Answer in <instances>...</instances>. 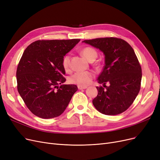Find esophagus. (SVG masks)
Masks as SVG:
<instances>
[{
    "label": "esophagus",
    "instance_id": "34e87169",
    "mask_svg": "<svg viewBox=\"0 0 160 160\" xmlns=\"http://www.w3.org/2000/svg\"><path fill=\"white\" fill-rule=\"evenodd\" d=\"M78 88L79 90H83L87 88V86H78Z\"/></svg>",
    "mask_w": 160,
    "mask_h": 160
}]
</instances>
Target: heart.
Returning a JSON list of instances; mask_svg holds the SVG:
<instances>
[{
    "mask_svg": "<svg viewBox=\"0 0 160 160\" xmlns=\"http://www.w3.org/2000/svg\"><path fill=\"white\" fill-rule=\"evenodd\" d=\"M81 54L90 62H93L98 56L97 51L90 46H86L81 50ZM62 65L65 70H68L70 66V56L66 54L62 60ZM94 74L92 72H78L69 77V82L71 84L82 86L88 85L94 78Z\"/></svg>",
    "mask_w": 160,
    "mask_h": 160,
    "instance_id": "obj_1",
    "label": "heart"
}]
</instances>
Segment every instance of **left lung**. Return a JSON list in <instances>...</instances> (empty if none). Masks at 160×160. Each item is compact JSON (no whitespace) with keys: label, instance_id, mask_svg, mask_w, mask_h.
Masks as SVG:
<instances>
[{"label":"left lung","instance_id":"8db88e82","mask_svg":"<svg viewBox=\"0 0 160 160\" xmlns=\"http://www.w3.org/2000/svg\"><path fill=\"white\" fill-rule=\"evenodd\" d=\"M83 42L99 48L105 55V65L98 82V96L92 104L98 111L114 116L125 112L138 96L141 87L142 68L132 46L115 37L85 40ZM109 85L106 87L105 84Z\"/></svg>","mask_w":160,"mask_h":160}]
</instances>
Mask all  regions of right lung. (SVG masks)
<instances>
[{
    "label": "right lung",
    "instance_id": "add662e5",
    "mask_svg": "<svg viewBox=\"0 0 160 160\" xmlns=\"http://www.w3.org/2000/svg\"><path fill=\"white\" fill-rule=\"evenodd\" d=\"M80 39L39 40L24 51L17 70V89L33 114L44 119L61 115L78 90L66 81L63 56Z\"/></svg>",
    "mask_w": 160,
    "mask_h": 160
}]
</instances>
